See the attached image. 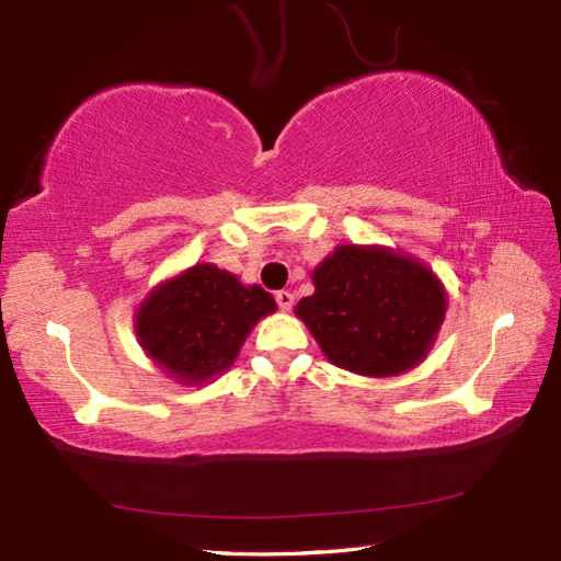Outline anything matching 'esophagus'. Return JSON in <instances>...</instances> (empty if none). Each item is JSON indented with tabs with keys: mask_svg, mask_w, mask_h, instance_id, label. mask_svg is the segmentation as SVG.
<instances>
[{
	"mask_svg": "<svg viewBox=\"0 0 561 561\" xmlns=\"http://www.w3.org/2000/svg\"><path fill=\"white\" fill-rule=\"evenodd\" d=\"M293 293L290 290H278L276 293V302H278V308L280 310H290L293 308Z\"/></svg>",
	"mask_w": 561,
	"mask_h": 561,
	"instance_id": "34e87169",
	"label": "esophagus"
}]
</instances>
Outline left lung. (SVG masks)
I'll use <instances>...</instances> for the list:
<instances>
[{"label":"left lung","instance_id":"1","mask_svg":"<svg viewBox=\"0 0 561 561\" xmlns=\"http://www.w3.org/2000/svg\"><path fill=\"white\" fill-rule=\"evenodd\" d=\"M295 308L334 366L371 378L410 371L445 322V285L425 263L386 247H336Z\"/></svg>","mask_w":561,"mask_h":561}]
</instances>
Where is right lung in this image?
<instances>
[{"label": "right lung", "instance_id": "add662e5", "mask_svg": "<svg viewBox=\"0 0 561 561\" xmlns=\"http://www.w3.org/2000/svg\"><path fill=\"white\" fill-rule=\"evenodd\" d=\"M276 300L213 263H195L149 293L136 312L144 352L183 386L225 374L261 317Z\"/></svg>", "mask_w": 561, "mask_h": 561}]
</instances>
